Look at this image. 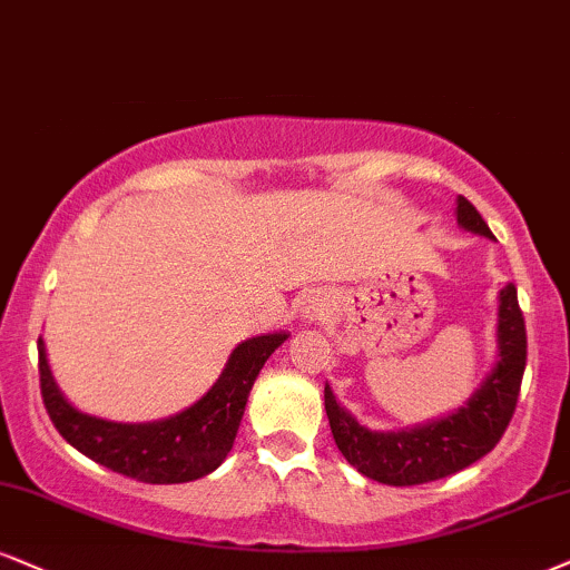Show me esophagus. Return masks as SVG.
Segmentation results:
<instances>
[{
    "mask_svg": "<svg viewBox=\"0 0 570 570\" xmlns=\"http://www.w3.org/2000/svg\"><path fill=\"white\" fill-rule=\"evenodd\" d=\"M327 312H330V298L322 291L306 293V296L301 298V304H298V314H301V320H304V322L325 320Z\"/></svg>",
    "mask_w": 570,
    "mask_h": 570,
    "instance_id": "1",
    "label": "esophagus"
}]
</instances>
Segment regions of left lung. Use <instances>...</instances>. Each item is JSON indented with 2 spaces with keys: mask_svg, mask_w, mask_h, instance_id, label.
I'll return each instance as SVG.
<instances>
[{
  "mask_svg": "<svg viewBox=\"0 0 570 570\" xmlns=\"http://www.w3.org/2000/svg\"><path fill=\"white\" fill-rule=\"evenodd\" d=\"M454 216L465 232L494 240L489 224L462 195H456ZM497 304L494 364L465 404L441 417L402 431H372L325 385L330 431L341 454L362 475L385 487H417L460 473L497 446L515 412L525 370V325L515 285H504Z\"/></svg>",
  "mask_w": 570,
  "mask_h": 570,
  "instance_id": "1",
  "label": "left lung"
}]
</instances>
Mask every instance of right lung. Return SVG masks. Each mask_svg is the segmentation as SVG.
<instances>
[{
  "label": "right lung",
  "instance_id": "add662e5",
  "mask_svg": "<svg viewBox=\"0 0 570 570\" xmlns=\"http://www.w3.org/2000/svg\"><path fill=\"white\" fill-rule=\"evenodd\" d=\"M287 335L279 330L237 343L222 375L198 402L153 423H118L70 404L55 381L39 335L41 399L62 439L97 465L142 483L198 481L227 460L253 383Z\"/></svg>",
  "mask_w": 570,
  "mask_h": 570
}]
</instances>
